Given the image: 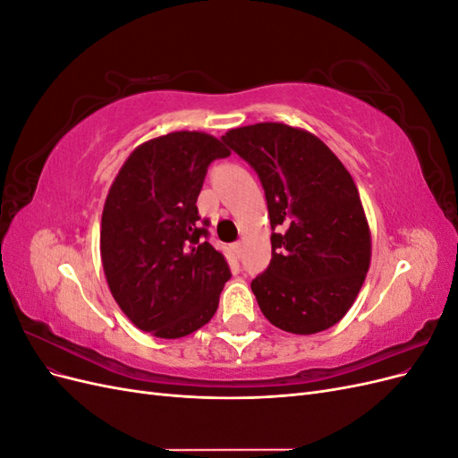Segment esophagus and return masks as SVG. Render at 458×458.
<instances>
[{
  "mask_svg": "<svg viewBox=\"0 0 458 458\" xmlns=\"http://www.w3.org/2000/svg\"><path fill=\"white\" fill-rule=\"evenodd\" d=\"M233 250H234V254H237V258H242V242H234Z\"/></svg>",
  "mask_w": 458,
  "mask_h": 458,
  "instance_id": "34e87169",
  "label": "esophagus"
}]
</instances>
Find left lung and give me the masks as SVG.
I'll return each instance as SVG.
<instances>
[{"mask_svg":"<svg viewBox=\"0 0 458 458\" xmlns=\"http://www.w3.org/2000/svg\"><path fill=\"white\" fill-rule=\"evenodd\" d=\"M258 174L271 261L252 281L267 321L315 335L348 313L370 263V233L350 172L318 137L276 122L221 135Z\"/></svg>","mask_w":458,"mask_h":458,"instance_id":"8db88e82","label":"left lung"}]
</instances>
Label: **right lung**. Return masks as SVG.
Wrapping results in <instances>:
<instances>
[{
	"mask_svg": "<svg viewBox=\"0 0 458 458\" xmlns=\"http://www.w3.org/2000/svg\"><path fill=\"white\" fill-rule=\"evenodd\" d=\"M229 155L212 135L174 131L137 147L108 191L101 219L108 288L130 321L158 338L204 327L231 276L197 208L208 165Z\"/></svg>",
	"mask_w": 458,
	"mask_h": 458,
	"instance_id": "add662e5",
	"label": "right lung"
}]
</instances>
